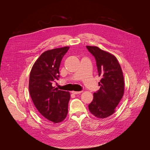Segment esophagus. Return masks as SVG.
I'll use <instances>...</instances> for the list:
<instances>
[{"label":"esophagus","mask_w":150,"mask_h":150,"mask_svg":"<svg viewBox=\"0 0 150 150\" xmlns=\"http://www.w3.org/2000/svg\"><path fill=\"white\" fill-rule=\"evenodd\" d=\"M71 93H73V94H78L81 93L82 91H72Z\"/></svg>","instance_id":"esophagus-1"}]
</instances>
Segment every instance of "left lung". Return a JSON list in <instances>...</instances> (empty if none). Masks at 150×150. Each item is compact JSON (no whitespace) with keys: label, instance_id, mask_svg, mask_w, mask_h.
<instances>
[{"label":"left lung","instance_id":"1","mask_svg":"<svg viewBox=\"0 0 150 150\" xmlns=\"http://www.w3.org/2000/svg\"><path fill=\"white\" fill-rule=\"evenodd\" d=\"M86 47L95 57L98 76H101L98 82L100 88L93 94V100L88 105V109L96 117L105 118L115 112V108L123 96L122 71L113 55L98 47Z\"/></svg>","mask_w":150,"mask_h":150}]
</instances>
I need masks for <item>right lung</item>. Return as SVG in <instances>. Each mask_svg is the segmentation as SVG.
I'll use <instances>...</instances> for the list:
<instances>
[{
  "label": "right lung",
  "instance_id": "obj_1",
  "mask_svg": "<svg viewBox=\"0 0 150 150\" xmlns=\"http://www.w3.org/2000/svg\"><path fill=\"white\" fill-rule=\"evenodd\" d=\"M69 47L54 49L42 53L31 69L29 91L38 112L50 121L59 123L67 117L71 95L52 86L58 80L59 67Z\"/></svg>",
  "mask_w": 150,
  "mask_h": 150
}]
</instances>
